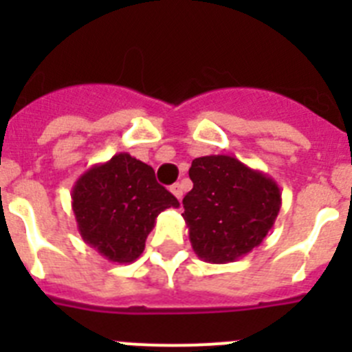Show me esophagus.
I'll return each mask as SVG.
<instances>
[{"label":"esophagus","instance_id":"obj_1","mask_svg":"<svg viewBox=\"0 0 352 352\" xmlns=\"http://www.w3.org/2000/svg\"><path fill=\"white\" fill-rule=\"evenodd\" d=\"M170 192H173L176 197H178V201H182L183 197V186L179 185V183H174V185H170Z\"/></svg>","mask_w":352,"mask_h":352}]
</instances>
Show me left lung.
Segmentation results:
<instances>
[{
    "mask_svg": "<svg viewBox=\"0 0 352 352\" xmlns=\"http://www.w3.org/2000/svg\"><path fill=\"white\" fill-rule=\"evenodd\" d=\"M188 176L183 219L199 259L232 263L263 243L282 206L275 179L231 155L195 158Z\"/></svg>",
    "mask_w": 352,
    "mask_h": 352,
    "instance_id": "8db88e82",
    "label": "left lung"
}]
</instances>
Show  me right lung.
I'll use <instances>...</instances> for the list:
<instances>
[{
  "instance_id": "1",
  "label": "right lung",
  "mask_w": 352,
  "mask_h": 352,
  "mask_svg": "<svg viewBox=\"0 0 352 352\" xmlns=\"http://www.w3.org/2000/svg\"><path fill=\"white\" fill-rule=\"evenodd\" d=\"M178 206V199L157 183L153 167L129 153L95 164L72 188L82 241L118 264L138 259L158 214Z\"/></svg>"
}]
</instances>
